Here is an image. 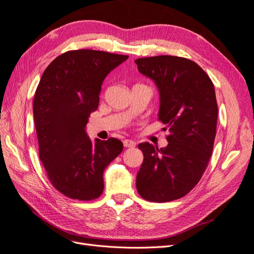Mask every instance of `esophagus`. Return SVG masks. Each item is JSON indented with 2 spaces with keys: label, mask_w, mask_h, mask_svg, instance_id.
Returning a JSON list of instances; mask_svg holds the SVG:
<instances>
[{
  "label": "esophagus",
  "mask_w": 254,
  "mask_h": 254,
  "mask_svg": "<svg viewBox=\"0 0 254 254\" xmlns=\"http://www.w3.org/2000/svg\"><path fill=\"white\" fill-rule=\"evenodd\" d=\"M123 144H124L125 147H134L135 142L132 140H124L123 141Z\"/></svg>",
  "instance_id": "34e87169"
}]
</instances>
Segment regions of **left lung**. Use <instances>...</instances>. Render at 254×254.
<instances>
[{
  "mask_svg": "<svg viewBox=\"0 0 254 254\" xmlns=\"http://www.w3.org/2000/svg\"><path fill=\"white\" fill-rule=\"evenodd\" d=\"M134 63L140 73L157 84L159 121L170 130L164 148L139 144L144 160L136 175V190L145 200L173 201L195 188L209 164L218 114L214 84L187 58L162 55Z\"/></svg>",
  "mask_w": 254,
  "mask_h": 254,
  "instance_id": "1",
  "label": "left lung"
}]
</instances>
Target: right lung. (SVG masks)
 Listing matches in <instances>:
<instances>
[{
    "mask_svg": "<svg viewBox=\"0 0 254 254\" xmlns=\"http://www.w3.org/2000/svg\"><path fill=\"white\" fill-rule=\"evenodd\" d=\"M127 55L103 51H68L45 68L34 98L39 158L52 186L64 196L94 200L104 190L105 168L123 150L114 137L91 141L89 117L99 103L106 76Z\"/></svg>",
    "mask_w": 254,
    "mask_h": 254,
    "instance_id": "add662e5",
    "label": "right lung"
}]
</instances>
